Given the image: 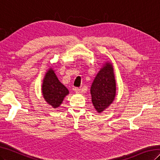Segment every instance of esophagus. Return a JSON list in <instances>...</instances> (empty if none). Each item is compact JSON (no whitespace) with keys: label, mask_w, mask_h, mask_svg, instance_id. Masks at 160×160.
Wrapping results in <instances>:
<instances>
[{"label":"esophagus","mask_w":160,"mask_h":160,"mask_svg":"<svg viewBox=\"0 0 160 160\" xmlns=\"http://www.w3.org/2000/svg\"><path fill=\"white\" fill-rule=\"evenodd\" d=\"M74 90H75V92L77 93H79L81 92V89L79 88H75V89H74Z\"/></svg>","instance_id":"esophagus-1"}]
</instances>
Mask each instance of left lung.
Instances as JSON below:
<instances>
[{"label": "left lung", "instance_id": "1", "mask_svg": "<svg viewBox=\"0 0 160 160\" xmlns=\"http://www.w3.org/2000/svg\"><path fill=\"white\" fill-rule=\"evenodd\" d=\"M90 93L93 105L98 113L107 108L114 100L116 83L111 62H107L96 75L92 84Z\"/></svg>", "mask_w": 160, "mask_h": 160}]
</instances>
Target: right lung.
Instances as JSON below:
<instances>
[{
    "instance_id": "add662e5",
    "label": "right lung",
    "mask_w": 160,
    "mask_h": 160,
    "mask_svg": "<svg viewBox=\"0 0 160 160\" xmlns=\"http://www.w3.org/2000/svg\"><path fill=\"white\" fill-rule=\"evenodd\" d=\"M42 92L46 102L54 108L59 107L64 97L69 93L68 89L58 80L52 68H49L45 74Z\"/></svg>"
}]
</instances>
